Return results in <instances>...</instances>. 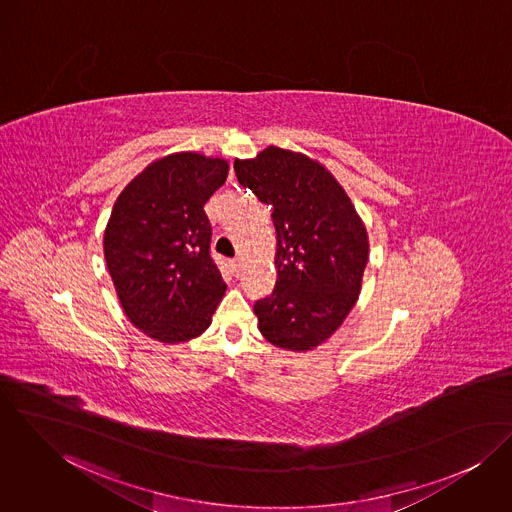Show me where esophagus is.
Masks as SVG:
<instances>
[{
	"label": "esophagus",
	"instance_id": "34e87169",
	"mask_svg": "<svg viewBox=\"0 0 512 512\" xmlns=\"http://www.w3.org/2000/svg\"><path fill=\"white\" fill-rule=\"evenodd\" d=\"M230 270L234 276L240 274V260H230Z\"/></svg>",
	"mask_w": 512,
	"mask_h": 512
}]
</instances>
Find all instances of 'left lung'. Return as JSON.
Masks as SVG:
<instances>
[{
  "label": "left lung",
  "mask_w": 512,
  "mask_h": 512,
  "mask_svg": "<svg viewBox=\"0 0 512 512\" xmlns=\"http://www.w3.org/2000/svg\"><path fill=\"white\" fill-rule=\"evenodd\" d=\"M238 183L272 207L278 282L254 313L276 347L311 351L327 341L359 299L368 236L351 199L315 159L270 146L236 159Z\"/></svg>",
  "instance_id": "left-lung-1"
}]
</instances>
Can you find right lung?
<instances>
[{
    "instance_id": "1",
    "label": "right lung",
    "mask_w": 512,
    "mask_h": 512,
    "mask_svg": "<svg viewBox=\"0 0 512 512\" xmlns=\"http://www.w3.org/2000/svg\"><path fill=\"white\" fill-rule=\"evenodd\" d=\"M226 173V159L171 153L149 163L114 203L106 266L124 313L155 341L199 337L224 295L203 207Z\"/></svg>"
}]
</instances>
